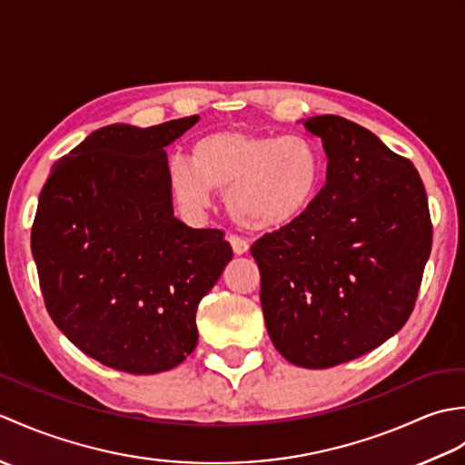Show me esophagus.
Returning <instances> with one entry per match:
<instances>
[{
  "label": "esophagus",
  "mask_w": 465,
  "mask_h": 465,
  "mask_svg": "<svg viewBox=\"0 0 465 465\" xmlns=\"http://www.w3.org/2000/svg\"><path fill=\"white\" fill-rule=\"evenodd\" d=\"M227 240H230L232 250H233L235 253H238V255H242V253H245V252L250 250L248 240H243L242 235H235V233H233V235H230V238H227Z\"/></svg>",
  "instance_id": "obj_1"
}]
</instances>
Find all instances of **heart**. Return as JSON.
<instances>
[{
  "mask_svg": "<svg viewBox=\"0 0 465 465\" xmlns=\"http://www.w3.org/2000/svg\"><path fill=\"white\" fill-rule=\"evenodd\" d=\"M323 155L305 135L217 130L192 147V162H170L177 202L200 212L213 192L227 193V210L250 230H278L308 213L320 193Z\"/></svg>",
  "mask_w": 465,
  "mask_h": 465,
  "instance_id": "obj_1",
  "label": "heart"
}]
</instances>
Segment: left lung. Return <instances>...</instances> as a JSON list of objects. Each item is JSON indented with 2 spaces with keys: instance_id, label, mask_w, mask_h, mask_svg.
Masks as SVG:
<instances>
[{
  "instance_id": "left-lung-1",
  "label": "left lung",
  "mask_w": 465,
  "mask_h": 465,
  "mask_svg": "<svg viewBox=\"0 0 465 465\" xmlns=\"http://www.w3.org/2000/svg\"><path fill=\"white\" fill-rule=\"evenodd\" d=\"M328 155L325 185L302 220L252 245L262 310L285 360L323 370L398 333L431 252L426 187L378 135L340 115L305 120Z\"/></svg>"
}]
</instances>
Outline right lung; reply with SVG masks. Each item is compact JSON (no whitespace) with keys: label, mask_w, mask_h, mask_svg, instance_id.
<instances>
[{"label":"right lung","mask_w":465,"mask_h":465,"mask_svg":"<svg viewBox=\"0 0 465 465\" xmlns=\"http://www.w3.org/2000/svg\"><path fill=\"white\" fill-rule=\"evenodd\" d=\"M197 120L102 127L54 165L39 193L32 253L47 313L107 368L180 365L197 345V305L233 255L222 230L173 215L163 147Z\"/></svg>","instance_id":"1"}]
</instances>
